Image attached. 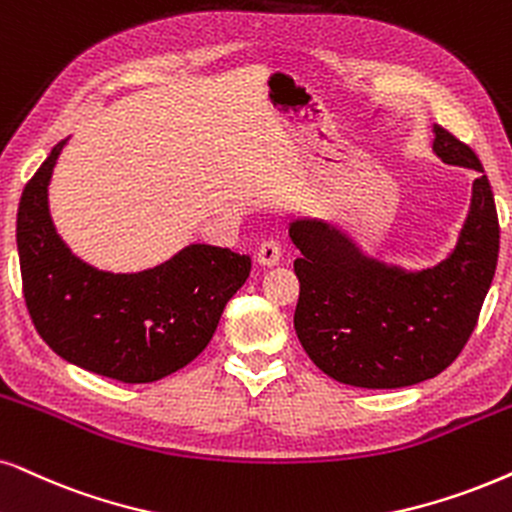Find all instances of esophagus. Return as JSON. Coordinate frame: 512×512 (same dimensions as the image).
<instances>
[{
  "label": "esophagus",
  "instance_id": "obj_1",
  "mask_svg": "<svg viewBox=\"0 0 512 512\" xmlns=\"http://www.w3.org/2000/svg\"><path fill=\"white\" fill-rule=\"evenodd\" d=\"M281 255V243L276 238H267V241H262L260 250H257V262L264 264V267H274V264L281 262Z\"/></svg>",
  "mask_w": 512,
  "mask_h": 512
}]
</instances>
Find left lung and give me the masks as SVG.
Instances as JSON below:
<instances>
[{"mask_svg":"<svg viewBox=\"0 0 512 512\" xmlns=\"http://www.w3.org/2000/svg\"><path fill=\"white\" fill-rule=\"evenodd\" d=\"M444 163L480 172L454 252L437 267L406 271L364 257L340 231L316 219L290 224L300 300L295 333L333 380L394 390L435 378L475 331L498 260V215L475 151L435 127Z\"/></svg>","mask_w":512,"mask_h":512,"instance_id":"left-lung-1","label":"left lung"}]
</instances>
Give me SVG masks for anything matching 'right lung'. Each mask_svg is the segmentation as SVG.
<instances>
[{"instance_id": "add662e5", "label": "right lung", "mask_w": 512, "mask_h": 512, "mask_svg": "<svg viewBox=\"0 0 512 512\" xmlns=\"http://www.w3.org/2000/svg\"><path fill=\"white\" fill-rule=\"evenodd\" d=\"M63 146L51 148L18 205L25 307L58 357L120 383H153L208 347L252 260L205 243L139 274H111L77 260L58 238L47 203Z\"/></svg>"}]
</instances>
